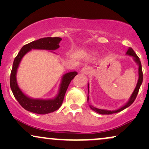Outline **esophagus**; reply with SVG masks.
Instances as JSON below:
<instances>
[{
	"label": "esophagus",
	"instance_id": "esophagus-1",
	"mask_svg": "<svg viewBox=\"0 0 149 149\" xmlns=\"http://www.w3.org/2000/svg\"><path fill=\"white\" fill-rule=\"evenodd\" d=\"M81 72L84 74H88L89 72V69L88 67H84L81 69Z\"/></svg>",
	"mask_w": 149,
	"mask_h": 149
}]
</instances>
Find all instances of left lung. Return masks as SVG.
Instances as JSON below:
<instances>
[{"instance_id": "obj_1", "label": "left lung", "mask_w": 149, "mask_h": 149, "mask_svg": "<svg viewBox=\"0 0 149 149\" xmlns=\"http://www.w3.org/2000/svg\"><path fill=\"white\" fill-rule=\"evenodd\" d=\"M126 54H127V55L130 56V57H132L133 59H134V61H135V63H136V64L138 65V66H139V69H138V74H139V78H138L137 83H136V88H135L134 90L133 91L132 94L130 97V99L128 100L127 103L125 104L123 106H122L121 107H120L119 109H116V110H112V111L107 110V109H99V108H96V107H93V106H92L91 104H90L89 106H90V109H91L92 110H93L94 111L98 113H100V114H102V115H104V114H107V115H109V114L116 113L121 111L124 110V109H126V108L129 107L130 106L131 104L134 102L135 99H136V96H137L138 92H139V90L140 88V86L141 85V83H142V81H143L142 68H141V61H140V60H139V58L138 57V56L136 55V53L134 52V51L133 50V49H132L131 47H129V48H128L127 52H126ZM88 93H89V83L88 84ZM88 102H89V97L88 96Z\"/></svg>"}]
</instances>
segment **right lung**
Returning <instances> with one entry per match:
<instances>
[{"label": "right lung", "instance_id": "right-lung-1", "mask_svg": "<svg viewBox=\"0 0 149 149\" xmlns=\"http://www.w3.org/2000/svg\"><path fill=\"white\" fill-rule=\"evenodd\" d=\"M61 40V38L59 37H47L34 40L24 45L18 53L17 56L15 57L10 74V88L15 99L18 101L20 105L28 111L38 114H47L59 109L62 104L65 93L70 83L78 74L76 71H71L63 75L57 95L53 99L41 100L31 98L26 95L19 87L17 81V72L24 56L31 49H46L54 52L52 50L59 48V44Z\"/></svg>", "mask_w": 149, "mask_h": 149}]
</instances>
